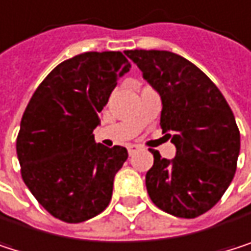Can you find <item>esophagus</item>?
Returning a JSON list of instances; mask_svg holds the SVG:
<instances>
[{
	"label": "esophagus",
	"instance_id": "34e87169",
	"mask_svg": "<svg viewBox=\"0 0 251 251\" xmlns=\"http://www.w3.org/2000/svg\"><path fill=\"white\" fill-rule=\"evenodd\" d=\"M138 149H140L138 146H135V144H129V146H128V153H129V154H134Z\"/></svg>",
	"mask_w": 251,
	"mask_h": 251
}]
</instances>
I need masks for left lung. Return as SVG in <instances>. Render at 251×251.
<instances>
[{
    "label": "left lung",
    "mask_w": 251,
    "mask_h": 251,
    "mask_svg": "<svg viewBox=\"0 0 251 251\" xmlns=\"http://www.w3.org/2000/svg\"><path fill=\"white\" fill-rule=\"evenodd\" d=\"M126 54L160 94V126L176 147L172 160L157 150L146 175L151 201L163 212L193 219L210 210L229 187L240 154V131L218 86L191 61L159 50Z\"/></svg>",
    "instance_id": "left-lung-1"
}]
</instances>
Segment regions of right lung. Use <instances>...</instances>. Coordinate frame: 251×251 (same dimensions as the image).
Here are the masks:
<instances>
[{"label": "right lung", "instance_id": "1", "mask_svg": "<svg viewBox=\"0 0 251 251\" xmlns=\"http://www.w3.org/2000/svg\"><path fill=\"white\" fill-rule=\"evenodd\" d=\"M129 69L120 51L75 55L51 70L23 113L16 143L22 178L38 203L63 222H85L111 200L114 175L128 151L97 144L92 131L117 79Z\"/></svg>", "mask_w": 251, "mask_h": 251}]
</instances>
